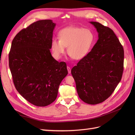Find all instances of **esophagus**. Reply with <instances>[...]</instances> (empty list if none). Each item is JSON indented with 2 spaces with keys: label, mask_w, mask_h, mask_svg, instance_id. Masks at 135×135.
Returning a JSON list of instances; mask_svg holds the SVG:
<instances>
[{
  "label": "esophagus",
  "mask_w": 135,
  "mask_h": 135,
  "mask_svg": "<svg viewBox=\"0 0 135 135\" xmlns=\"http://www.w3.org/2000/svg\"><path fill=\"white\" fill-rule=\"evenodd\" d=\"M67 70H68V74H70L71 73V68L70 67H67Z\"/></svg>",
  "instance_id": "34e87169"
}]
</instances>
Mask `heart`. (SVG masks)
Listing matches in <instances>:
<instances>
[{"label":"heart","mask_w":135,"mask_h":135,"mask_svg":"<svg viewBox=\"0 0 135 135\" xmlns=\"http://www.w3.org/2000/svg\"><path fill=\"white\" fill-rule=\"evenodd\" d=\"M94 35L89 28L69 27L60 31L59 39H53L51 42V50L53 57L60 59L67 53L74 60H81L87 55L94 44Z\"/></svg>","instance_id":"obj_1"}]
</instances>
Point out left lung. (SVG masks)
<instances>
[{"label":"left lung","mask_w":135,"mask_h":135,"mask_svg":"<svg viewBox=\"0 0 135 135\" xmlns=\"http://www.w3.org/2000/svg\"><path fill=\"white\" fill-rule=\"evenodd\" d=\"M98 32L92 49L71 70L79 98L89 104L102 103L121 81L124 51L114 31L99 22L91 21Z\"/></svg>","instance_id":"obj_1"}]
</instances>
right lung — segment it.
Wrapping results in <instances>:
<instances>
[{"label":"right lung","instance_id":"1","mask_svg":"<svg viewBox=\"0 0 135 135\" xmlns=\"http://www.w3.org/2000/svg\"><path fill=\"white\" fill-rule=\"evenodd\" d=\"M55 27L51 20L33 22L14 37L8 55L17 90L39 107L56 99L60 83L68 74L66 63L58 62L50 53Z\"/></svg>","mask_w":135,"mask_h":135}]
</instances>
